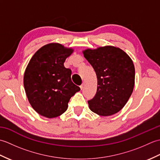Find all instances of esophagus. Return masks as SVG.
Wrapping results in <instances>:
<instances>
[{
    "instance_id": "34e87169",
    "label": "esophagus",
    "mask_w": 160,
    "mask_h": 160,
    "mask_svg": "<svg viewBox=\"0 0 160 160\" xmlns=\"http://www.w3.org/2000/svg\"><path fill=\"white\" fill-rule=\"evenodd\" d=\"M84 86H85V83L83 82L82 84H81V86H80V89H81V90H82V89H84Z\"/></svg>"
}]
</instances>
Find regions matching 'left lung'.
<instances>
[{
  "instance_id": "obj_1",
  "label": "left lung",
  "mask_w": 160,
  "mask_h": 160,
  "mask_svg": "<svg viewBox=\"0 0 160 160\" xmlns=\"http://www.w3.org/2000/svg\"><path fill=\"white\" fill-rule=\"evenodd\" d=\"M83 54L96 71L98 87L93 99L88 101L91 111L109 116L127 104L135 84V67L123 50L113 46L87 49Z\"/></svg>"
}]
</instances>
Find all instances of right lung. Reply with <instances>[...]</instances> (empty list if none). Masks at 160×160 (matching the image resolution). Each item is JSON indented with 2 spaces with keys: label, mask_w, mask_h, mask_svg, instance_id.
Listing matches in <instances>:
<instances>
[{
  "label": "right lung",
  "mask_w": 160,
  "mask_h": 160,
  "mask_svg": "<svg viewBox=\"0 0 160 160\" xmlns=\"http://www.w3.org/2000/svg\"><path fill=\"white\" fill-rule=\"evenodd\" d=\"M73 52L59 43L44 45L29 62L23 78L25 93L32 108L42 116H60L68 108V102L80 90L71 79V71L64 66L67 58Z\"/></svg>",
  "instance_id": "obj_1"
}]
</instances>
